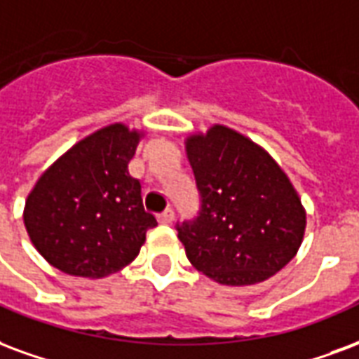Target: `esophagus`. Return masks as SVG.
Wrapping results in <instances>:
<instances>
[{"mask_svg": "<svg viewBox=\"0 0 359 359\" xmlns=\"http://www.w3.org/2000/svg\"><path fill=\"white\" fill-rule=\"evenodd\" d=\"M172 219H175V213H172V209H165V211H163V213L158 217V220L161 222V224H171Z\"/></svg>", "mask_w": 359, "mask_h": 359, "instance_id": "1", "label": "esophagus"}]
</instances>
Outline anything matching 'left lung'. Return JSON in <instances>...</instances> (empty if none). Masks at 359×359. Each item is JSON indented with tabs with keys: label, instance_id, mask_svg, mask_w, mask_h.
Instances as JSON below:
<instances>
[{
	"label": "left lung",
	"instance_id": "8db88e82",
	"mask_svg": "<svg viewBox=\"0 0 359 359\" xmlns=\"http://www.w3.org/2000/svg\"><path fill=\"white\" fill-rule=\"evenodd\" d=\"M201 196L198 219L177 226L192 266L222 285L280 272L304 238L306 211L270 154L226 126L184 140Z\"/></svg>",
	"mask_w": 359,
	"mask_h": 359
}]
</instances>
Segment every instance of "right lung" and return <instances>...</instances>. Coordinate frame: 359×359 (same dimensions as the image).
Masks as SVG:
<instances>
[{"mask_svg":"<svg viewBox=\"0 0 359 359\" xmlns=\"http://www.w3.org/2000/svg\"><path fill=\"white\" fill-rule=\"evenodd\" d=\"M144 133L112 123L91 133L41 175L26 198L24 226L60 272L98 280L131 264L156 217L129 175Z\"/></svg>","mask_w":359,"mask_h":359,"instance_id":"right-lung-1","label":"right lung"}]
</instances>
